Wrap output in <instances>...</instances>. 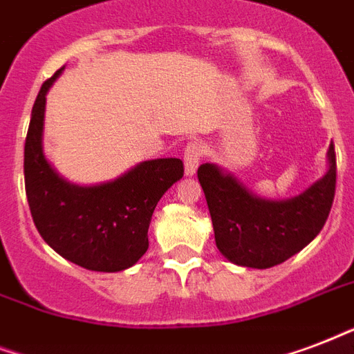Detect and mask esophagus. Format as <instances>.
I'll list each match as a JSON object with an SVG mask.
<instances>
[{
    "label": "esophagus",
    "instance_id": "esophagus-1",
    "mask_svg": "<svg viewBox=\"0 0 354 354\" xmlns=\"http://www.w3.org/2000/svg\"><path fill=\"white\" fill-rule=\"evenodd\" d=\"M204 156V150L198 142H189L185 150H183V167H185V174L193 176L201 165V159Z\"/></svg>",
    "mask_w": 354,
    "mask_h": 354
}]
</instances>
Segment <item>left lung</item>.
<instances>
[{
    "instance_id": "1",
    "label": "left lung",
    "mask_w": 354,
    "mask_h": 354,
    "mask_svg": "<svg viewBox=\"0 0 354 354\" xmlns=\"http://www.w3.org/2000/svg\"><path fill=\"white\" fill-rule=\"evenodd\" d=\"M328 171L299 196L266 201L213 163L198 167V182L212 215L215 243L232 263L254 269L279 266L303 250L327 223L336 191V152Z\"/></svg>"
}]
</instances>
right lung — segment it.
Here are the masks:
<instances>
[{
  "label": "right lung",
  "mask_w": 354,
  "mask_h": 354,
  "mask_svg": "<svg viewBox=\"0 0 354 354\" xmlns=\"http://www.w3.org/2000/svg\"><path fill=\"white\" fill-rule=\"evenodd\" d=\"M44 81L35 100L24 148L26 195L37 230L75 266L117 273L148 249V226L161 196L183 176L178 158L142 161L113 182L75 185L50 165L42 147L46 94L63 72Z\"/></svg>",
  "instance_id": "1"
}]
</instances>
